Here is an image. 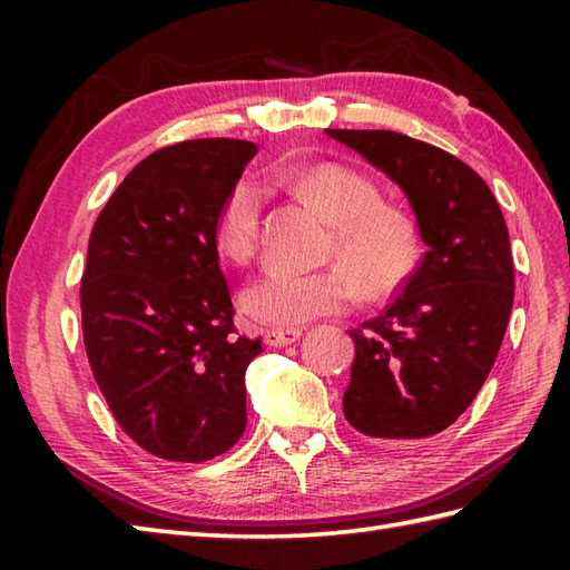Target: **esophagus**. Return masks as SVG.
<instances>
[{"mask_svg":"<svg viewBox=\"0 0 570 570\" xmlns=\"http://www.w3.org/2000/svg\"><path fill=\"white\" fill-rule=\"evenodd\" d=\"M301 337L298 328H288V331H266L264 333V343L269 347H284V345H292Z\"/></svg>","mask_w":570,"mask_h":570,"instance_id":"obj_1","label":"esophagus"}]
</instances>
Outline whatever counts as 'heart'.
Instances as JSON below:
<instances>
[{
  "mask_svg": "<svg viewBox=\"0 0 570 570\" xmlns=\"http://www.w3.org/2000/svg\"><path fill=\"white\" fill-rule=\"evenodd\" d=\"M276 178L335 225L331 257L345 266L298 272L272 266L242 294L252 321L274 328H296L308 321L345 311L360 294H390L404 282L416 257V233L404 213L384 208L377 186L350 168L323 164L286 168ZM266 193L259 180L242 178L217 215V247L229 259L247 264L262 247Z\"/></svg>",
  "mask_w": 570,
  "mask_h": 570,
  "instance_id": "heart-1",
  "label": "heart"
}]
</instances>
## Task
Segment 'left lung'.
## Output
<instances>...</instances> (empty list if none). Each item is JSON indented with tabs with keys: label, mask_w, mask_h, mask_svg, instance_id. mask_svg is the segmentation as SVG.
Masks as SVG:
<instances>
[{
	"label": "left lung",
	"mask_w": 570,
	"mask_h": 570,
	"mask_svg": "<svg viewBox=\"0 0 570 570\" xmlns=\"http://www.w3.org/2000/svg\"><path fill=\"white\" fill-rule=\"evenodd\" d=\"M404 190L426 245L377 318L350 331L355 362L343 396L350 426L377 441L429 439L485 384L514 304L504 215L468 164L386 129H325Z\"/></svg>",
	"instance_id": "left-lung-1"
}]
</instances>
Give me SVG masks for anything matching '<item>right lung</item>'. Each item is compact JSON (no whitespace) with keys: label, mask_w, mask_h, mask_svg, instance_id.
I'll return each instance as SVG.
<instances>
[{"label":"right lung","mask_w":570,"mask_h":570,"mask_svg":"<svg viewBox=\"0 0 570 570\" xmlns=\"http://www.w3.org/2000/svg\"><path fill=\"white\" fill-rule=\"evenodd\" d=\"M254 154L245 139L154 151L90 233L85 353L119 426L156 458L203 463L247 426L245 372L262 341L235 335L215 225Z\"/></svg>","instance_id":"obj_1"}]
</instances>
